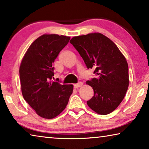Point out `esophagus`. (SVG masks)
Listing matches in <instances>:
<instances>
[{
  "label": "esophagus",
  "instance_id": "34e87169",
  "mask_svg": "<svg viewBox=\"0 0 149 149\" xmlns=\"http://www.w3.org/2000/svg\"><path fill=\"white\" fill-rule=\"evenodd\" d=\"M74 87H75V88L80 87H81L82 85H83V83H82V82H81V81H79V82H78L77 84H74Z\"/></svg>",
  "mask_w": 149,
  "mask_h": 149
}]
</instances>
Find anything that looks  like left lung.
I'll use <instances>...</instances> for the list:
<instances>
[{"mask_svg":"<svg viewBox=\"0 0 149 149\" xmlns=\"http://www.w3.org/2000/svg\"><path fill=\"white\" fill-rule=\"evenodd\" d=\"M70 42L96 78L87 81L94 95L87 102L97 114H108L117 108L129 86V70L125 56L114 42L100 33L74 37Z\"/></svg>","mask_w":149,"mask_h":149,"instance_id":"obj_1","label":"left lung"}]
</instances>
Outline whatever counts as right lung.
I'll list each match as a JSON object with an SVG mask.
<instances>
[{
  "label": "right lung",
  "instance_id": "right-lung-1",
  "mask_svg": "<svg viewBox=\"0 0 149 149\" xmlns=\"http://www.w3.org/2000/svg\"><path fill=\"white\" fill-rule=\"evenodd\" d=\"M70 37L44 34L32 42L19 66L22 95L39 116L52 119L64 110L73 92L72 85L52 81V64Z\"/></svg>",
  "mask_w": 149,
  "mask_h": 149
}]
</instances>
